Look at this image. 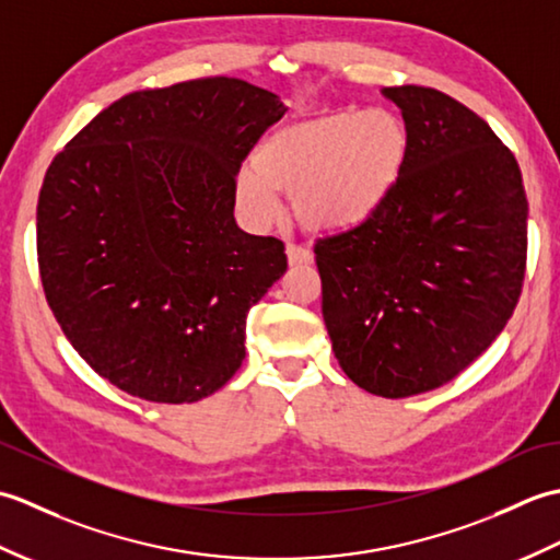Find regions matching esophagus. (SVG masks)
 Masks as SVG:
<instances>
[{
    "mask_svg": "<svg viewBox=\"0 0 560 560\" xmlns=\"http://www.w3.org/2000/svg\"><path fill=\"white\" fill-rule=\"evenodd\" d=\"M287 257H289V265L291 267H303V265H313V253L311 249H305L301 245H287Z\"/></svg>",
    "mask_w": 560,
    "mask_h": 560,
    "instance_id": "34e87169",
    "label": "esophagus"
}]
</instances>
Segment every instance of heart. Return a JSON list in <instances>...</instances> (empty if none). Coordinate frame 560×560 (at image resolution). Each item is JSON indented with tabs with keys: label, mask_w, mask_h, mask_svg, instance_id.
Here are the masks:
<instances>
[{
	"label": "heart",
	"mask_w": 560,
	"mask_h": 560,
	"mask_svg": "<svg viewBox=\"0 0 560 560\" xmlns=\"http://www.w3.org/2000/svg\"><path fill=\"white\" fill-rule=\"evenodd\" d=\"M411 135L387 108L329 110L283 125L253 153V168L235 185L237 207L255 223L279 217L293 197L307 231L339 233L373 221L407 171Z\"/></svg>",
	"instance_id": "1"
}]
</instances>
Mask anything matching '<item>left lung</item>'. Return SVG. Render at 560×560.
Instances as JSON below:
<instances>
[{
	"instance_id": "obj_1",
	"label": "left lung",
	"mask_w": 560,
	"mask_h": 560,
	"mask_svg": "<svg viewBox=\"0 0 560 560\" xmlns=\"http://www.w3.org/2000/svg\"><path fill=\"white\" fill-rule=\"evenodd\" d=\"M411 135L389 205L319 237L323 317L341 371L401 399L450 383L513 317L527 267L520 165L467 105L425 86L383 89Z\"/></svg>"
}]
</instances>
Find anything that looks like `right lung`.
Wrapping results in <instances>:
<instances>
[{
  "label": "right lung",
  "instance_id": "add662e5",
  "mask_svg": "<svg viewBox=\"0 0 560 560\" xmlns=\"http://www.w3.org/2000/svg\"><path fill=\"white\" fill-rule=\"evenodd\" d=\"M287 113L207 77L135 91L59 151L38 197V267L79 355L122 392L199 401L245 359V317L287 271L283 243L237 229L235 175Z\"/></svg>",
  "mask_w": 560,
  "mask_h": 560
}]
</instances>
